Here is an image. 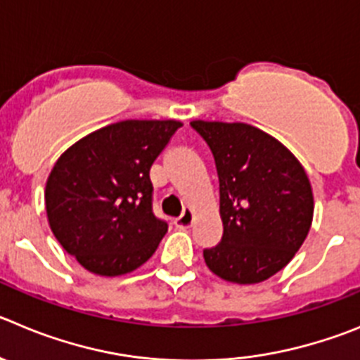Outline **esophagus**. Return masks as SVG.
Segmentation results:
<instances>
[{"mask_svg":"<svg viewBox=\"0 0 360 360\" xmlns=\"http://www.w3.org/2000/svg\"><path fill=\"white\" fill-rule=\"evenodd\" d=\"M191 218H193L191 210H184L183 213H181V217H177L176 220H174V224H176V227H179V229H186V227H190Z\"/></svg>","mask_w":360,"mask_h":360,"instance_id":"obj_1","label":"esophagus"}]
</instances>
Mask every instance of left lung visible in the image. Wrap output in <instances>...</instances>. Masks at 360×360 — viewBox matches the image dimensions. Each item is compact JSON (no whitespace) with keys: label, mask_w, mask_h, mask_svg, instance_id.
Listing matches in <instances>:
<instances>
[{"label":"left lung","mask_w":360,"mask_h":360,"mask_svg":"<svg viewBox=\"0 0 360 360\" xmlns=\"http://www.w3.org/2000/svg\"><path fill=\"white\" fill-rule=\"evenodd\" d=\"M190 126L213 154L224 224L220 243L204 248V261L224 281H266L293 259L311 229L314 199L307 174L257 127L204 120Z\"/></svg>","instance_id":"left-lung-1"}]
</instances>
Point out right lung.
<instances>
[{"instance_id": "right-lung-1", "label": "right lung", "mask_w": 360, "mask_h": 360, "mask_svg": "<svg viewBox=\"0 0 360 360\" xmlns=\"http://www.w3.org/2000/svg\"><path fill=\"white\" fill-rule=\"evenodd\" d=\"M181 126L122 120L58 158L46 184V211L55 238L83 268L115 277L153 256L169 224L154 214L149 172Z\"/></svg>"}]
</instances>
